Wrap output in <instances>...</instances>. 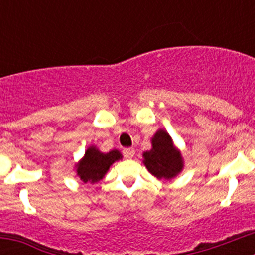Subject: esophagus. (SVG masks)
I'll use <instances>...</instances> for the list:
<instances>
[{"mask_svg": "<svg viewBox=\"0 0 255 255\" xmlns=\"http://www.w3.org/2000/svg\"><path fill=\"white\" fill-rule=\"evenodd\" d=\"M124 155H125L126 158H132L135 154V149L134 148H125V149L123 150Z\"/></svg>", "mask_w": 255, "mask_h": 255, "instance_id": "34e87169", "label": "esophagus"}]
</instances>
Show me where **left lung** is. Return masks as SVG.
<instances>
[{
    "instance_id": "left-lung-1",
    "label": "left lung",
    "mask_w": 255,
    "mask_h": 255,
    "mask_svg": "<svg viewBox=\"0 0 255 255\" xmlns=\"http://www.w3.org/2000/svg\"><path fill=\"white\" fill-rule=\"evenodd\" d=\"M144 164L157 179L171 180L184 167L181 153L175 148L167 131L159 129L152 138V149L143 153Z\"/></svg>"
}]
</instances>
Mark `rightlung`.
Wrapping results in <instances>:
<instances>
[{
	"label": "right lung",
	"mask_w": 255,
	"mask_h": 255,
	"mask_svg": "<svg viewBox=\"0 0 255 255\" xmlns=\"http://www.w3.org/2000/svg\"><path fill=\"white\" fill-rule=\"evenodd\" d=\"M121 158H123V155L117 149L108 153H102L94 145H92L85 150L84 157L76 164V173L82 181L94 184L105 177L106 172L114 162Z\"/></svg>",
	"instance_id": "add662e5"
}]
</instances>
